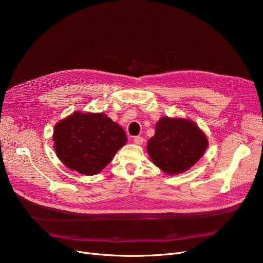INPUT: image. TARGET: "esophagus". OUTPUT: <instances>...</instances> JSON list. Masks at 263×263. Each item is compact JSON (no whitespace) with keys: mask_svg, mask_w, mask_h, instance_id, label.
I'll return each mask as SVG.
<instances>
[{"mask_svg":"<svg viewBox=\"0 0 263 263\" xmlns=\"http://www.w3.org/2000/svg\"><path fill=\"white\" fill-rule=\"evenodd\" d=\"M134 143L136 145H142L144 143V139H143V137H141V136H135L134 137Z\"/></svg>","mask_w":263,"mask_h":263,"instance_id":"esophagus-1","label":"esophagus"}]
</instances>
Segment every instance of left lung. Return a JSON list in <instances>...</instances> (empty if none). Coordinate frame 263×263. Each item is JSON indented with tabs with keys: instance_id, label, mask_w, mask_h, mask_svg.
Listing matches in <instances>:
<instances>
[{
	"instance_id": "8db88e82",
	"label": "left lung",
	"mask_w": 263,
	"mask_h": 263,
	"mask_svg": "<svg viewBox=\"0 0 263 263\" xmlns=\"http://www.w3.org/2000/svg\"><path fill=\"white\" fill-rule=\"evenodd\" d=\"M209 142L203 131L187 118L161 117L147 153L156 166L167 175L182 174L203 156Z\"/></svg>"
}]
</instances>
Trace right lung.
Listing matches in <instances>:
<instances>
[{
  "label": "right lung",
  "mask_w": 263,
  "mask_h": 263,
  "mask_svg": "<svg viewBox=\"0 0 263 263\" xmlns=\"http://www.w3.org/2000/svg\"><path fill=\"white\" fill-rule=\"evenodd\" d=\"M52 139L65 166L85 176L99 174L128 141L121 126L106 114L80 110L55 124Z\"/></svg>",
  "instance_id": "1"
}]
</instances>
